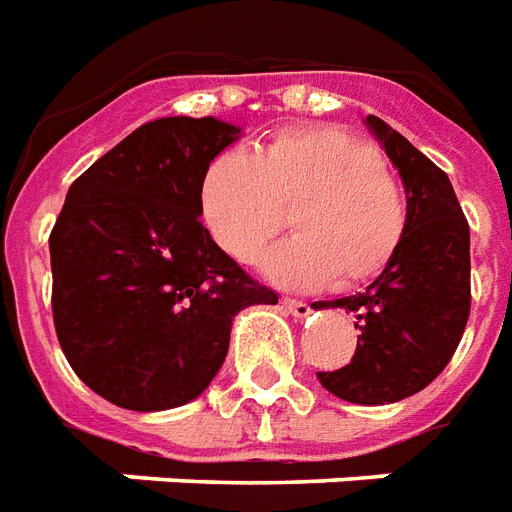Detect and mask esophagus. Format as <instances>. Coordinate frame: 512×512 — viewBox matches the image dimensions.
Here are the masks:
<instances>
[{
  "instance_id": "esophagus-1",
  "label": "esophagus",
  "mask_w": 512,
  "mask_h": 512,
  "mask_svg": "<svg viewBox=\"0 0 512 512\" xmlns=\"http://www.w3.org/2000/svg\"><path fill=\"white\" fill-rule=\"evenodd\" d=\"M281 305H283V308H286V311L292 313V316H297V319H305V316L311 313V305H308V302L292 300V297H283Z\"/></svg>"
}]
</instances>
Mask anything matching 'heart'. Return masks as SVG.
Segmentation results:
<instances>
[{"mask_svg":"<svg viewBox=\"0 0 512 512\" xmlns=\"http://www.w3.org/2000/svg\"><path fill=\"white\" fill-rule=\"evenodd\" d=\"M199 210L212 240L242 264H256L294 212L300 237L267 270L311 289L379 278L409 229L404 188L382 152L338 128L281 130L253 158L220 152L201 174Z\"/></svg>","mask_w":512,"mask_h":512,"instance_id":"1","label":"heart"}]
</instances>
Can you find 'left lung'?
I'll list each match as a JSON object with an SVG mask.
<instances>
[{"label": "left lung", "mask_w": 512, "mask_h": 512, "mask_svg": "<svg viewBox=\"0 0 512 512\" xmlns=\"http://www.w3.org/2000/svg\"><path fill=\"white\" fill-rule=\"evenodd\" d=\"M401 174L409 229L393 264L368 289L319 302L354 316L352 363L319 382L352 404H393L420 393L453 360L472 305L469 223L447 174L384 119L368 117Z\"/></svg>", "instance_id": "left-lung-1"}]
</instances>
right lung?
<instances>
[{"instance_id": "obj_1", "label": "right lung", "mask_w": 512, "mask_h": 512, "mask_svg": "<svg viewBox=\"0 0 512 512\" xmlns=\"http://www.w3.org/2000/svg\"><path fill=\"white\" fill-rule=\"evenodd\" d=\"M237 133L212 117L155 119L67 190L48 237L54 327L78 379L122 409L193 401L226 360L231 319L278 302L199 218L201 174Z\"/></svg>"}]
</instances>
